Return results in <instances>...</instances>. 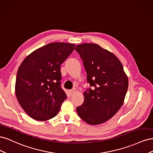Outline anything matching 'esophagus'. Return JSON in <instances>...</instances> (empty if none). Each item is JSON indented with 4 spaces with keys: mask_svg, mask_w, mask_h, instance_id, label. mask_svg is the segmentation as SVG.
<instances>
[{
    "mask_svg": "<svg viewBox=\"0 0 153 153\" xmlns=\"http://www.w3.org/2000/svg\"><path fill=\"white\" fill-rule=\"evenodd\" d=\"M75 92H76V89H75V88H73V89L69 91V94H70L71 96H72L74 93H75Z\"/></svg>",
    "mask_w": 153,
    "mask_h": 153,
    "instance_id": "esophagus-1",
    "label": "esophagus"
}]
</instances>
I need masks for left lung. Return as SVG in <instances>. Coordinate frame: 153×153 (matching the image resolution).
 <instances>
[{
    "label": "left lung",
    "mask_w": 153,
    "mask_h": 153,
    "mask_svg": "<svg viewBox=\"0 0 153 153\" xmlns=\"http://www.w3.org/2000/svg\"><path fill=\"white\" fill-rule=\"evenodd\" d=\"M87 73V81L93 89L84 92V101L76 108L79 117L96 125L112 118L122 106L128 79L118 58L93 43L76 46Z\"/></svg>",
    "instance_id": "1"
}]
</instances>
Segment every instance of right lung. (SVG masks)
I'll return each mask as SVG.
<instances>
[{
    "label": "right lung",
    "instance_id": "right-lung-1",
    "mask_svg": "<svg viewBox=\"0 0 153 153\" xmlns=\"http://www.w3.org/2000/svg\"><path fill=\"white\" fill-rule=\"evenodd\" d=\"M75 44L52 43L36 50L18 68L15 84L17 100L32 119L47 121L57 115L67 98L61 87V65Z\"/></svg>",
    "mask_w": 153,
    "mask_h": 153
}]
</instances>
